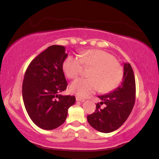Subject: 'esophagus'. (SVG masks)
<instances>
[{
  "instance_id": "1",
  "label": "esophagus",
  "mask_w": 159,
  "mask_h": 159,
  "mask_svg": "<svg viewBox=\"0 0 159 159\" xmlns=\"http://www.w3.org/2000/svg\"><path fill=\"white\" fill-rule=\"evenodd\" d=\"M76 101H79V102H85V99L81 98H80V97H78V96L76 98Z\"/></svg>"
}]
</instances>
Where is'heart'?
Returning <instances> with one entry per match:
<instances>
[{"label": "heart", "instance_id": "heart-1", "mask_svg": "<svg viewBox=\"0 0 159 159\" xmlns=\"http://www.w3.org/2000/svg\"><path fill=\"white\" fill-rule=\"evenodd\" d=\"M78 57L69 55L62 64L65 76L73 79L81 74L83 66L91 67L90 79H78L69 86L70 91L80 97H88L98 91L107 93L119 85L123 69L111 54L101 50H90L79 53Z\"/></svg>", "mask_w": 159, "mask_h": 159}]
</instances>
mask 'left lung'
Segmentation results:
<instances>
[{"mask_svg":"<svg viewBox=\"0 0 159 159\" xmlns=\"http://www.w3.org/2000/svg\"><path fill=\"white\" fill-rule=\"evenodd\" d=\"M123 77L114 90L98 96L101 102L96 104L95 112L87 116L89 124L101 133H108L117 130L127 120L135 101V79L129 63L123 66ZM105 104L104 108L101 107Z\"/></svg>","mask_w":159,"mask_h":159,"instance_id":"8db88e82","label":"left lung"}]
</instances>
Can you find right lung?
<instances>
[{
	"label": "right lung",
	"instance_id": "add662e5",
	"mask_svg": "<svg viewBox=\"0 0 159 159\" xmlns=\"http://www.w3.org/2000/svg\"><path fill=\"white\" fill-rule=\"evenodd\" d=\"M67 55L62 45H51L31 61L25 72L22 84L25 108L32 121L44 130L62 125L68 109L76 102L74 96L59 95L66 89L62 64Z\"/></svg>",
	"mask_w": 159,
	"mask_h": 159
}]
</instances>
